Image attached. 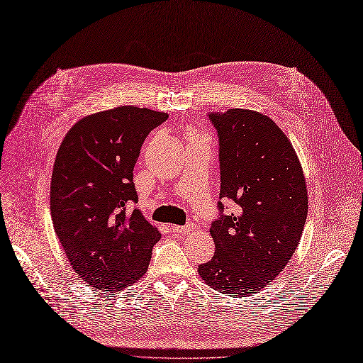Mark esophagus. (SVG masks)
<instances>
[{
  "label": "esophagus",
  "instance_id": "1",
  "mask_svg": "<svg viewBox=\"0 0 363 363\" xmlns=\"http://www.w3.org/2000/svg\"><path fill=\"white\" fill-rule=\"evenodd\" d=\"M172 230L179 235V233H186L189 230H191V227L190 225H172Z\"/></svg>",
  "mask_w": 363,
  "mask_h": 363
}]
</instances>
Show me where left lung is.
I'll return each instance as SVG.
<instances>
[{
	"instance_id": "left-lung-1",
	"label": "left lung",
	"mask_w": 363,
	"mask_h": 363,
	"mask_svg": "<svg viewBox=\"0 0 363 363\" xmlns=\"http://www.w3.org/2000/svg\"><path fill=\"white\" fill-rule=\"evenodd\" d=\"M220 161L218 217L211 224L213 257L199 274L227 296H252L284 269L308 213L305 177L286 134L247 109L209 112ZM235 202L225 213L220 199Z\"/></svg>"
}]
</instances>
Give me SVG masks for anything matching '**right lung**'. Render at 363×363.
I'll return each instance as SVG.
<instances>
[{"mask_svg":"<svg viewBox=\"0 0 363 363\" xmlns=\"http://www.w3.org/2000/svg\"><path fill=\"white\" fill-rule=\"evenodd\" d=\"M167 113L119 106L89 115L60 146L50 181L53 229L74 272L103 291L145 275L160 233L140 211L133 169L140 147Z\"/></svg>","mask_w":363,"mask_h":363,"instance_id":"add662e5","label":"right lung"}]
</instances>
